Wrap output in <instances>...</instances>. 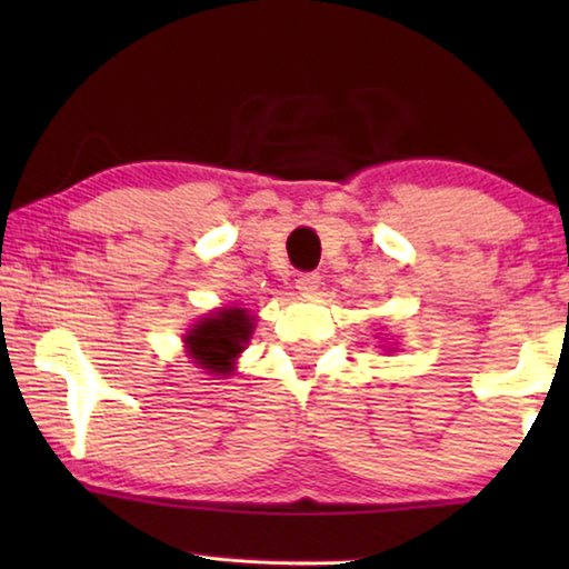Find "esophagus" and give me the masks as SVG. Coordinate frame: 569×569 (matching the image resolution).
Here are the masks:
<instances>
[{"mask_svg":"<svg viewBox=\"0 0 569 569\" xmlns=\"http://www.w3.org/2000/svg\"><path fill=\"white\" fill-rule=\"evenodd\" d=\"M318 284H321V274H318V271H302V274H298V279H295V287L306 295L316 292Z\"/></svg>","mask_w":569,"mask_h":569,"instance_id":"34e87169","label":"esophagus"}]
</instances>
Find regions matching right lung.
<instances>
[{"label":"right lung","instance_id":"obj_1","mask_svg":"<svg viewBox=\"0 0 569 569\" xmlns=\"http://www.w3.org/2000/svg\"><path fill=\"white\" fill-rule=\"evenodd\" d=\"M251 316L246 310L224 308L217 316L193 326L186 337V345L201 368L220 376V372H230L232 357L243 349L248 337H251Z\"/></svg>","mask_w":569,"mask_h":569}]
</instances>
